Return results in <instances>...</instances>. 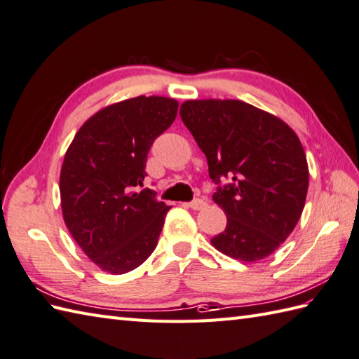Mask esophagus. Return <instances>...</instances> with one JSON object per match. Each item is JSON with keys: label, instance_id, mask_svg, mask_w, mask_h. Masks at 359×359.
<instances>
[{"label": "esophagus", "instance_id": "34e87169", "mask_svg": "<svg viewBox=\"0 0 359 359\" xmlns=\"http://www.w3.org/2000/svg\"><path fill=\"white\" fill-rule=\"evenodd\" d=\"M188 206L191 208V210H203V208L206 206V202L203 198H194V200H191V202L188 203Z\"/></svg>", "mask_w": 359, "mask_h": 359}]
</instances>
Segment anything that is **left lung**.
<instances>
[{"mask_svg":"<svg viewBox=\"0 0 359 359\" xmlns=\"http://www.w3.org/2000/svg\"><path fill=\"white\" fill-rule=\"evenodd\" d=\"M180 118L205 153L212 200L228 217L211 238L240 262L269 257L302 217L309 170L294 130L243 101H187ZM228 180V182H224Z\"/></svg>","mask_w":359,"mask_h":359,"instance_id":"left-lung-1","label":"left lung"}]
</instances>
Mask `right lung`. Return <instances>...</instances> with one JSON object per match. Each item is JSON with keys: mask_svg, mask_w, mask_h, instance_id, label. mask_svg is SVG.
Listing matches in <instances>:
<instances>
[{"mask_svg": "<svg viewBox=\"0 0 359 359\" xmlns=\"http://www.w3.org/2000/svg\"><path fill=\"white\" fill-rule=\"evenodd\" d=\"M177 101L137 96L113 104L82 125L64 157L60 191L64 222L102 271L130 272L157 246L168 205L144 185L148 151L171 127Z\"/></svg>", "mask_w": 359, "mask_h": 359, "instance_id": "1", "label": "right lung"}]
</instances>
